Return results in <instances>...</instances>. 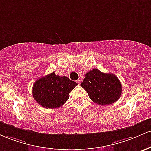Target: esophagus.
Segmentation results:
<instances>
[{
	"mask_svg": "<svg viewBox=\"0 0 151 151\" xmlns=\"http://www.w3.org/2000/svg\"><path fill=\"white\" fill-rule=\"evenodd\" d=\"M76 82H77V83L78 84V85L81 84V80H79V79H78V80L77 81H76Z\"/></svg>",
	"mask_w": 151,
	"mask_h": 151,
	"instance_id": "1",
	"label": "esophagus"
}]
</instances>
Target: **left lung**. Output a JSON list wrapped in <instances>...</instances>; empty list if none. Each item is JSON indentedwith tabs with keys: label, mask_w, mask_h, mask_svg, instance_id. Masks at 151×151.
Returning a JSON list of instances; mask_svg holds the SVG:
<instances>
[{
	"label": "left lung",
	"mask_w": 151,
	"mask_h": 151,
	"mask_svg": "<svg viewBox=\"0 0 151 151\" xmlns=\"http://www.w3.org/2000/svg\"><path fill=\"white\" fill-rule=\"evenodd\" d=\"M81 86L98 105L112 104L121 96L122 85L119 79L112 73H105L96 68L86 73Z\"/></svg>",
	"instance_id": "8db88e82"
}]
</instances>
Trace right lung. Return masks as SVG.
Instances as JSON below:
<instances>
[{
  "mask_svg": "<svg viewBox=\"0 0 151 151\" xmlns=\"http://www.w3.org/2000/svg\"><path fill=\"white\" fill-rule=\"evenodd\" d=\"M77 85L68 77L55 75L53 72L35 81L33 96L42 107L59 108L68 101L69 93Z\"/></svg>",
  "mask_w": 151,
  "mask_h": 151,
  "instance_id": "add662e5",
  "label": "right lung"
}]
</instances>
